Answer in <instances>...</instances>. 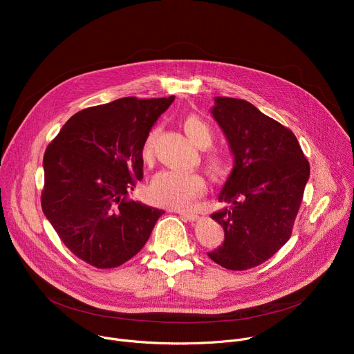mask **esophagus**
<instances>
[{"label":"esophagus","mask_w":354,"mask_h":354,"mask_svg":"<svg viewBox=\"0 0 354 354\" xmlns=\"http://www.w3.org/2000/svg\"><path fill=\"white\" fill-rule=\"evenodd\" d=\"M176 214H179L183 219H187V221H189V222H192V221H195V219H198V215H195V214H191V212H183V211H176Z\"/></svg>","instance_id":"obj_1"}]
</instances>
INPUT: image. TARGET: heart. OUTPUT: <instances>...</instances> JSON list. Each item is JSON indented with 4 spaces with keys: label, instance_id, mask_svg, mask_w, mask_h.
<instances>
[{
    "label": "heart",
    "instance_id": "obj_1",
    "mask_svg": "<svg viewBox=\"0 0 354 354\" xmlns=\"http://www.w3.org/2000/svg\"><path fill=\"white\" fill-rule=\"evenodd\" d=\"M183 129L196 146L207 147L212 143V129L201 118L188 116L183 120ZM155 138L156 130L153 129L143 140L142 158L145 162L152 159ZM211 165L216 171L222 167V162L218 158H212ZM203 192H205V180L202 179L201 175L178 169H165L158 172L153 176L151 185H149V196H151L156 205L178 211L192 209Z\"/></svg>",
    "mask_w": 354,
    "mask_h": 354
}]
</instances>
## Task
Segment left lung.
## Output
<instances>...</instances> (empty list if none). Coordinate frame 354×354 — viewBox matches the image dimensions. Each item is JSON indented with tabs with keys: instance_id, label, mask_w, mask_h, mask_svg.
Instances as JSON below:
<instances>
[{
	"instance_id": "obj_1",
	"label": "left lung",
	"mask_w": 354,
	"mask_h": 354,
	"mask_svg": "<svg viewBox=\"0 0 354 354\" xmlns=\"http://www.w3.org/2000/svg\"><path fill=\"white\" fill-rule=\"evenodd\" d=\"M211 115L227 138L234 167L212 219L224 243L208 252L218 266L243 271L267 261L290 239L310 165L295 135L250 102L214 97Z\"/></svg>"
}]
</instances>
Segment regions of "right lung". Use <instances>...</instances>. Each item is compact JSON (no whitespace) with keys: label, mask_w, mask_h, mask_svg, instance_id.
Wrapping results in <instances>:
<instances>
[{"label":"right lung","mask_w":354,"mask_h":354,"mask_svg":"<svg viewBox=\"0 0 354 354\" xmlns=\"http://www.w3.org/2000/svg\"><path fill=\"white\" fill-rule=\"evenodd\" d=\"M174 100L123 97L84 109L48 145L41 208L64 245L87 264L126 263L165 212L129 194L143 178V140Z\"/></svg>","instance_id":"right-lung-1"}]
</instances>
